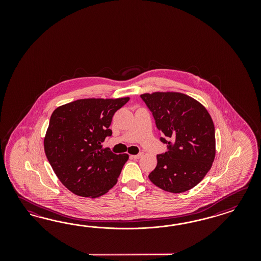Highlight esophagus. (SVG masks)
<instances>
[{
  "label": "esophagus",
  "instance_id": "obj_1",
  "mask_svg": "<svg viewBox=\"0 0 261 261\" xmlns=\"http://www.w3.org/2000/svg\"><path fill=\"white\" fill-rule=\"evenodd\" d=\"M142 156H143V152H141V153H139V154H137V155H134V156H132V157L136 159V160H138V159L142 158Z\"/></svg>",
  "mask_w": 261,
  "mask_h": 261
}]
</instances>
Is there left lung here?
<instances>
[{
  "mask_svg": "<svg viewBox=\"0 0 261 261\" xmlns=\"http://www.w3.org/2000/svg\"><path fill=\"white\" fill-rule=\"evenodd\" d=\"M151 111L167 146L157 155V166L148 175L158 188L181 193L203 180L215 157L214 122L205 107L181 93L141 95Z\"/></svg>",
  "mask_w": 261,
  "mask_h": 261,
  "instance_id": "left-lung-1",
  "label": "left lung"
}]
</instances>
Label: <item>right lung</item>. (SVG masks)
I'll list each match as a JSON object with an SVG mask.
<instances>
[{
	"mask_svg": "<svg viewBox=\"0 0 261 261\" xmlns=\"http://www.w3.org/2000/svg\"><path fill=\"white\" fill-rule=\"evenodd\" d=\"M129 100L86 98L67 103L51 114L44 148L60 182L82 197H99L118 182L129 156L102 148L113 116Z\"/></svg>",
	"mask_w": 261,
	"mask_h": 261,
	"instance_id": "right-lung-1",
	"label": "right lung"
}]
</instances>
